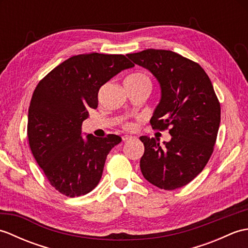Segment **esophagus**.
<instances>
[{"instance_id":"34e87169","label":"esophagus","mask_w":248,"mask_h":248,"mask_svg":"<svg viewBox=\"0 0 248 248\" xmlns=\"http://www.w3.org/2000/svg\"><path fill=\"white\" fill-rule=\"evenodd\" d=\"M132 139H133L132 136H130V135H124V136H123V140H124V141H128V140H131Z\"/></svg>"}]
</instances>
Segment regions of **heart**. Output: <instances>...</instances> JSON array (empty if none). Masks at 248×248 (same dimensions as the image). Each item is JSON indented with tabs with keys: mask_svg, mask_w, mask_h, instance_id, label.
Here are the masks:
<instances>
[{
	"mask_svg": "<svg viewBox=\"0 0 248 248\" xmlns=\"http://www.w3.org/2000/svg\"><path fill=\"white\" fill-rule=\"evenodd\" d=\"M125 81L131 82V83H146V84H149V85H151L149 78L145 76L144 73H140V72H136V73H133V75H130L127 78H125ZM123 128L124 130L131 131V130L134 129V124L131 123V121H128V120H124L123 121Z\"/></svg>",
	"mask_w": 248,
	"mask_h": 248,
	"instance_id": "obj_1",
	"label": "heart"
}]
</instances>
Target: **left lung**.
<instances>
[{"mask_svg": "<svg viewBox=\"0 0 248 248\" xmlns=\"http://www.w3.org/2000/svg\"><path fill=\"white\" fill-rule=\"evenodd\" d=\"M159 81L162 98L150 120L152 129L170 131L171 140L141 136L140 165L146 180L166 191L186 186L211 157L220 123V103L211 80L197 62L170 50L127 54Z\"/></svg>", "mask_w": 248, "mask_h": 248, "instance_id": "left-lung-1", "label": "left lung"}]
</instances>
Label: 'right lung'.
Instances as JSON below:
<instances>
[{"mask_svg":"<svg viewBox=\"0 0 248 248\" xmlns=\"http://www.w3.org/2000/svg\"><path fill=\"white\" fill-rule=\"evenodd\" d=\"M123 54H80L55 67L37 84L28 118L29 145L49 183L68 197L92 192L102 177L105 160L121 138L87 135L83 120L98 108V93L117 73L133 67Z\"/></svg>","mask_w":248,"mask_h":248,"instance_id":"add662e5","label":"right lung"}]
</instances>
